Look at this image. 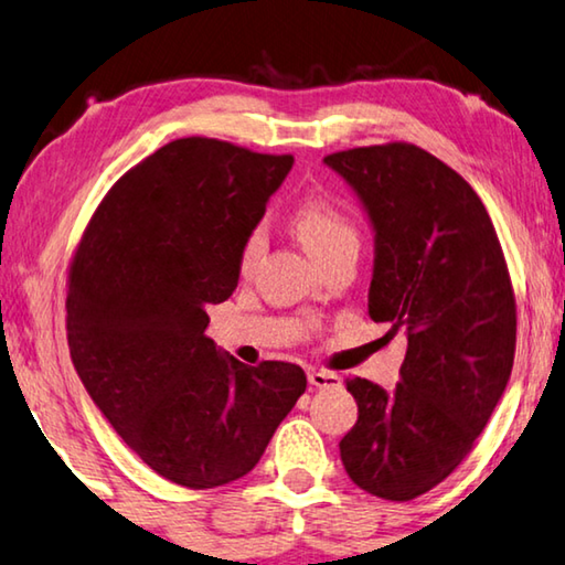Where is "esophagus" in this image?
<instances>
[{"label": "esophagus", "mask_w": 565, "mask_h": 565, "mask_svg": "<svg viewBox=\"0 0 565 565\" xmlns=\"http://www.w3.org/2000/svg\"><path fill=\"white\" fill-rule=\"evenodd\" d=\"M308 381H310V386L326 388V386H338V384H341V376H338V373H333V371L310 369L308 371Z\"/></svg>", "instance_id": "obj_1"}]
</instances>
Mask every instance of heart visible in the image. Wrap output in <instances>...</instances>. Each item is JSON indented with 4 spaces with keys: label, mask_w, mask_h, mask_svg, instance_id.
<instances>
[{
    "label": "heart",
    "mask_w": 565,
    "mask_h": 565,
    "mask_svg": "<svg viewBox=\"0 0 565 565\" xmlns=\"http://www.w3.org/2000/svg\"><path fill=\"white\" fill-rule=\"evenodd\" d=\"M295 232L302 239L308 253L323 263L341 247L359 245V232H355L353 222L349 220L341 206L328 202V199H308L302 202L292 216ZM265 249V232L263 227H255L247 234L245 245L239 249V273L247 275L255 270L257 259L263 257Z\"/></svg>",
    "instance_id": "1"
}]
</instances>
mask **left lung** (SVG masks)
<instances>
[{
    "instance_id": "8db88e82",
    "label": "left lung",
    "mask_w": 565,
    "mask_h": 565,
    "mask_svg": "<svg viewBox=\"0 0 565 565\" xmlns=\"http://www.w3.org/2000/svg\"><path fill=\"white\" fill-rule=\"evenodd\" d=\"M373 227L369 316L406 335L392 392L349 379L359 422L341 439L351 480L376 498L414 500L470 455L505 392L515 295L475 189L412 143L326 156Z\"/></svg>"
}]
</instances>
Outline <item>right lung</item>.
<instances>
[{"instance_id":"1","label":"right lung","mask_w":565,"mask_h":565,"mask_svg":"<svg viewBox=\"0 0 565 565\" xmlns=\"http://www.w3.org/2000/svg\"><path fill=\"white\" fill-rule=\"evenodd\" d=\"M292 156L179 138L126 171L73 257L67 345L85 392L134 452L181 488L259 462L306 392L295 363L245 366L206 335L237 288L239 249Z\"/></svg>"}]
</instances>
